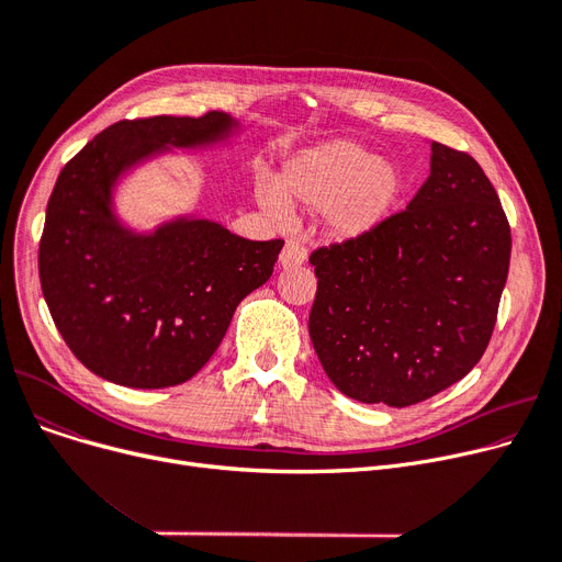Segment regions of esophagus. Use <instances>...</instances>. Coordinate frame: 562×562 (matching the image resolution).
Returning <instances> with one entry per match:
<instances>
[{
	"label": "esophagus",
	"instance_id": "1",
	"mask_svg": "<svg viewBox=\"0 0 562 562\" xmlns=\"http://www.w3.org/2000/svg\"><path fill=\"white\" fill-rule=\"evenodd\" d=\"M305 259H307V250L296 241H286V246L280 252L282 269H296V266L305 263Z\"/></svg>",
	"mask_w": 562,
	"mask_h": 562
}]
</instances>
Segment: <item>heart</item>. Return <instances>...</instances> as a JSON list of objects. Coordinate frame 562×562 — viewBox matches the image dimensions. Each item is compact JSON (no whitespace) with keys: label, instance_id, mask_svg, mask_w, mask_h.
I'll return each instance as SVG.
<instances>
[{"label":"heart","instance_id":"b5f03b06","mask_svg":"<svg viewBox=\"0 0 562 562\" xmlns=\"http://www.w3.org/2000/svg\"><path fill=\"white\" fill-rule=\"evenodd\" d=\"M401 193L403 177L392 161L358 140L337 138L293 157L278 187H257V202L273 218H284L293 204L321 210L328 236L358 241L390 218Z\"/></svg>","mask_w":562,"mask_h":562}]
</instances>
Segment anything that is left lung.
I'll use <instances>...</instances> for the list:
<instances>
[{"label": "left lung", "instance_id": "left-lung-1", "mask_svg": "<svg viewBox=\"0 0 562 562\" xmlns=\"http://www.w3.org/2000/svg\"><path fill=\"white\" fill-rule=\"evenodd\" d=\"M510 246L483 168L432 140L430 177L405 212L310 257V337L333 385L407 407L462 380L490 344Z\"/></svg>", "mask_w": 562, "mask_h": 562}]
</instances>
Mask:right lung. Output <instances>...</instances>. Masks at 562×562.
<instances>
[{
	"label": "right lung",
	"instance_id": "1",
	"mask_svg": "<svg viewBox=\"0 0 562 562\" xmlns=\"http://www.w3.org/2000/svg\"><path fill=\"white\" fill-rule=\"evenodd\" d=\"M239 134L241 123L223 111L121 121L58 175L38 250L41 286L58 333L95 375L134 390L182 385L210 362L236 305L271 278L282 239L250 241L195 214L136 229L115 206L136 168Z\"/></svg>",
	"mask_w": 562,
	"mask_h": 562
}]
</instances>
